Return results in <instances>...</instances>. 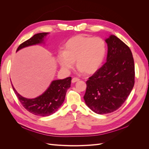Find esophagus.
Listing matches in <instances>:
<instances>
[{
  "label": "esophagus",
  "mask_w": 149,
  "mask_h": 149,
  "mask_svg": "<svg viewBox=\"0 0 149 149\" xmlns=\"http://www.w3.org/2000/svg\"><path fill=\"white\" fill-rule=\"evenodd\" d=\"M79 81V79L78 78H73V79H72V83H76V82H77V81Z\"/></svg>",
  "instance_id": "obj_1"
}]
</instances>
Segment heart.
<instances>
[{
	"instance_id": "b5f03b06",
	"label": "heart",
	"mask_w": 149,
	"mask_h": 149,
	"mask_svg": "<svg viewBox=\"0 0 149 149\" xmlns=\"http://www.w3.org/2000/svg\"><path fill=\"white\" fill-rule=\"evenodd\" d=\"M106 44L100 37L76 35L64 44L63 52L57 56L62 69L73 68L76 61L77 68L85 74H91L100 68L106 55Z\"/></svg>"
}]
</instances>
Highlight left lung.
<instances>
[{"label":"left lung","instance_id":"obj_1","mask_svg":"<svg viewBox=\"0 0 149 149\" xmlns=\"http://www.w3.org/2000/svg\"><path fill=\"white\" fill-rule=\"evenodd\" d=\"M106 63L86 81V105L99 114L111 113L125 101L134 87L135 67L129 47L115 35L106 39Z\"/></svg>","mask_w":149,"mask_h":149}]
</instances>
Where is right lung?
<instances>
[{
	"instance_id": "obj_1",
	"label": "right lung",
	"mask_w": 149,
	"mask_h": 149,
	"mask_svg": "<svg viewBox=\"0 0 149 149\" xmlns=\"http://www.w3.org/2000/svg\"><path fill=\"white\" fill-rule=\"evenodd\" d=\"M48 34V33L43 32L34 35L32 37L20 44L17 52L29 46L45 43L44 39ZM71 81V77L54 80L42 94L33 99L22 96L16 91L12 83L11 84L17 97L25 109L36 116H48L55 113L64 102L67 90L70 88Z\"/></svg>"
}]
</instances>
